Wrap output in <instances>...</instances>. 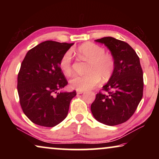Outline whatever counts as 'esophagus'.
<instances>
[{
    "instance_id": "obj_1",
    "label": "esophagus",
    "mask_w": 159,
    "mask_h": 159,
    "mask_svg": "<svg viewBox=\"0 0 159 159\" xmlns=\"http://www.w3.org/2000/svg\"><path fill=\"white\" fill-rule=\"evenodd\" d=\"M84 93V91H82V90H77V94H82V93Z\"/></svg>"
}]
</instances>
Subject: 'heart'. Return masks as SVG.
<instances>
[{"mask_svg":"<svg viewBox=\"0 0 159 159\" xmlns=\"http://www.w3.org/2000/svg\"><path fill=\"white\" fill-rule=\"evenodd\" d=\"M77 53L82 58L90 61L85 75H77L70 81L71 87L77 90H88L98 85L103 80L111 77L115 69V60L111 53H105V49L93 43H85L77 48ZM59 67L64 75H71L73 72L72 54L66 51L59 61Z\"/></svg>","mask_w":159,"mask_h":159,"instance_id":"heart-1","label":"heart"}]
</instances>
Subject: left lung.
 <instances>
[{
  "label": "left lung",
  "instance_id": "left-lung-1",
  "mask_svg": "<svg viewBox=\"0 0 159 159\" xmlns=\"http://www.w3.org/2000/svg\"><path fill=\"white\" fill-rule=\"evenodd\" d=\"M109 49L115 60L114 73L91 104V112L99 122L108 126L127 121L143 98V74L140 58L124 41L112 37L95 40Z\"/></svg>",
  "mask_w": 159,
  "mask_h": 159
}]
</instances>
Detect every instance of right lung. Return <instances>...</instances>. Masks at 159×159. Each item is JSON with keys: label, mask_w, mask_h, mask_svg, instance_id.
Returning a JSON list of instances; mask_svg holds the SVG:
<instances>
[{"label": "right lung", "mask_w": 159, "mask_h": 159, "mask_svg": "<svg viewBox=\"0 0 159 159\" xmlns=\"http://www.w3.org/2000/svg\"><path fill=\"white\" fill-rule=\"evenodd\" d=\"M74 43L47 40L26 54L18 74L17 90L23 112L36 125L53 127L66 118L73 92H60L68 82L59 61Z\"/></svg>", "instance_id": "obj_1"}]
</instances>
